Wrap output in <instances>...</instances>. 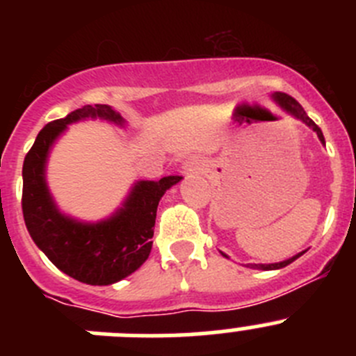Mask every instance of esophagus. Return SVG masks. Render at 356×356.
Masks as SVG:
<instances>
[{
  "instance_id": "esophagus-1",
  "label": "esophagus",
  "mask_w": 356,
  "mask_h": 356,
  "mask_svg": "<svg viewBox=\"0 0 356 356\" xmlns=\"http://www.w3.org/2000/svg\"><path fill=\"white\" fill-rule=\"evenodd\" d=\"M185 169H187V171H196L197 169V162L194 159H188L187 162H185Z\"/></svg>"
}]
</instances>
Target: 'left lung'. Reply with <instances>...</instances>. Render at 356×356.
<instances>
[{"mask_svg":"<svg viewBox=\"0 0 356 356\" xmlns=\"http://www.w3.org/2000/svg\"><path fill=\"white\" fill-rule=\"evenodd\" d=\"M276 99H278L280 105L284 106V108L287 110V112H291L292 115H296V118H298V119H301V121H303V122H307L308 127H310L314 131H316L321 143L325 144V137H323V131H321V128L317 127V124L312 121V119L308 118L307 112H305V110H303V106H301L300 103L296 102L294 97H291V96H289V94H276ZM301 254H303V253L296 254V257H292V259L285 260V262H280V264H254L253 269H264V271H267V269H282V267H285V266H289V264L294 262L296 259H300Z\"/></svg>","mask_w":356,"mask_h":356,"instance_id":"1","label":"left lung"}]
</instances>
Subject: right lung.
Segmentation results:
<instances>
[{"label": "right lung", "mask_w": 356, "mask_h": 356, "mask_svg": "<svg viewBox=\"0 0 356 356\" xmlns=\"http://www.w3.org/2000/svg\"><path fill=\"white\" fill-rule=\"evenodd\" d=\"M83 118H103L121 122L119 112L108 105H87L64 119L48 122L37 135L23 163V217L31 238L62 273L81 284L110 285L137 271L151 253L156 207L169 187L181 176L159 181H139L124 207L112 219L81 225L58 213L44 180V163L53 140L69 122Z\"/></svg>", "instance_id": "right-lung-1"}]
</instances>
